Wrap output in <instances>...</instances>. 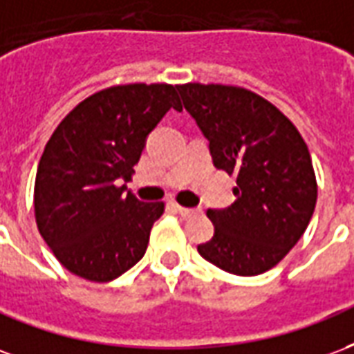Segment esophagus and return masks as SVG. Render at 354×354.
Here are the masks:
<instances>
[{
  "label": "esophagus",
  "mask_w": 354,
  "mask_h": 354,
  "mask_svg": "<svg viewBox=\"0 0 354 354\" xmlns=\"http://www.w3.org/2000/svg\"><path fill=\"white\" fill-rule=\"evenodd\" d=\"M169 205H171V209H175V211H177V213H179L180 216H192L196 213L194 209L183 207V205H179V203H175V202H171V203H169Z\"/></svg>",
  "instance_id": "esophagus-1"
}]
</instances>
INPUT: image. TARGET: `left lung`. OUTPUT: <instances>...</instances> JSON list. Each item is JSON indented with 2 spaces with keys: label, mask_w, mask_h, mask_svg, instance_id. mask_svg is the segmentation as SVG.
Returning <instances> with one entry per match:
<instances>
[{
  "label": "left lung",
  "mask_w": 354,
  "mask_h": 354,
  "mask_svg": "<svg viewBox=\"0 0 354 354\" xmlns=\"http://www.w3.org/2000/svg\"><path fill=\"white\" fill-rule=\"evenodd\" d=\"M177 90L215 167L237 175L236 202L209 209L215 234L198 252L234 275L272 270L313 216L317 180L306 141L277 107L249 90L200 82Z\"/></svg>",
  "instance_id": "8db88e82"
}]
</instances>
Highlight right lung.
Here are the masks:
<instances>
[{"label": "right lung", "instance_id": "right-lung-1", "mask_svg": "<svg viewBox=\"0 0 354 354\" xmlns=\"http://www.w3.org/2000/svg\"><path fill=\"white\" fill-rule=\"evenodd\" d=\"M179 109L171 84H124L90 95L48 139L35 175V221L60 264L107 283L143 259L164 203L139 202L124 185L147 138Z\"/></svg>", "mask_w": 354, "mask_h": 354}]
</instances>
